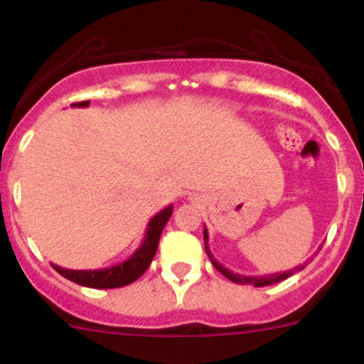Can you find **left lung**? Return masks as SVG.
<instances>
[{"instance_id": "left-lung-1", "label": "left lung", "mask_w": 364, "mask_h": 364, "mask_svg": "<svg viewBox=\"0 0 364 364\" xmlns=\"http://www.w3.org/2000/svg\"><path fill=\"white\" fill-rule=\"evenodd\" d=\"M208 228L204 227V242H205V252H208L209 259H211V263L214 265V269L218 270V272H221L225 275L227 279H230L232 282H235V284H250V286H255V288H262V286H270L274 284V282H281L284 281V279H288L289 275H293L294 272H298V270L304 269V265L301 267H294L293 270H288V272H282V274H272V275H259V277H247V275H239V274H233L232 270L225 269L221 263H218L216 259H214V256L211 255V251H209V246H208Z\"/></svg>"}]
</instances>
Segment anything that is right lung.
Wrapping results in <instances>:
<instances>
[{"instance_id":"right-lung-1","label":"right lung","mask_w":364,"mask_h":364,"mask_svg":"<svg viewBox=\"0 0 364 364\" xmlns=\"http://www.w3.org/2000/svg\"><path fill=\"white\" fill-rule=\"evenodd\" d=\"M90 105V101H82V102H73V108H87ZM172 214V205H167L166 209H162L160 213H156L151 218L150 223H148L146 235H144L143 244L137 247L136 252L125 262L118 263V265L109 267V269H99V270H71V269H63L59 265H53V269L57 270L63 277L70 279V281L76 282L80 286H87V288H95V289H112V288H122V286H127L131 282L137 281L146 269L150 267L153 256H155L156 247H159L160 233H162L164 227L169 221Z\"/></svg>"}]
</instances>
